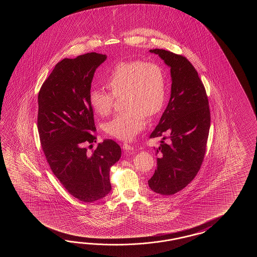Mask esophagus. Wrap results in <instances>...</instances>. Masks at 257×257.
Returning <instances> with one entry per match:
<instances>
[{
	"label": "esophagus",
	"instance_id": "34e87169",
	"mask_svg": "<svg viewBox=\"0 0 257 257\" xmlns=\"http://www.w3.org/2000/svg\"><path fill=\"white\" fill-rule=\"evenodd\" d=\"M122 149L123 150H125V151H132L134 148L131 144H128V143H126V142H124L123 143V145H122Z\"/></svg>",
	"mask_w": 257,
	"mask_h": 257
}]
</instances>
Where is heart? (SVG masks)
Masks as SVG:
<instances>
[{"mask_svg": "<svg viewBox=\"0 0 257 257\" xmlns=\"http://www.w3.org/2000/svg\"><path fill=\"white\" fill-rule=\"evenodd\" d=\"M102 82L114 96L122 95V106L125 108L104 124L105 134L112 138L132 140L144 128L146 115H157L164 107L167 80L163 67L157 63L139 60L120 61L104 72ZM111 95L99 89L89 92V104L95 114L100 116L109 114L114 104Z\"/></svg>", "mask_w": 257, "mask_h": 257, "instance_id": "1", "label": "heart"}]
</instances>
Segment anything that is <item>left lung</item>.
<instances>
[{"label": "left lung", "instance_id": "8db88e82", "mask_svg": "<svg viewBox=\"0 0 257 257\" xmlns=\"http://www.w3.org/2000/svg\"><path fill=\"white\" fill-rule=\"evenodd\" d=\"M170 67L169 103L151 138L161 137L155 149L157 168L148 181L153 191L169 196L185 188L200 169L210 127L206 90L190 61L164 49H151ZM166 140V142L164 141Z\"/></svg>", "mask_w": 257, "mask_h": 257}]
</instances>
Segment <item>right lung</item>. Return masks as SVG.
Masks as SVG:
<instances>
[{"instance_id": "right-lung-1", "label": "right lung", "mask_w": 257, "mask_h": 257, "mask_svg": "<svg viewBox=\"0 0 257 257\" xmlns=\"http://www.w3.org/2000/svg\"><path fill=\"white\" fill-rule=\"evenodd\" d=\"M106 58L91 52L63 59L39 93L38 128L47 162L66 190L85 203L109 193L110 168L121 157L120 146L112 140L99 143L92 153L84 147L96 142L88 94L94 71Z\"/></svg>"}]
</instances>
